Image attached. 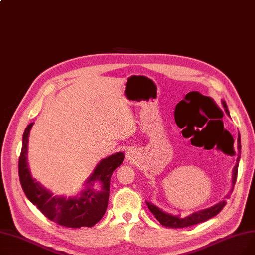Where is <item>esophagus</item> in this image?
Masks as SVG:
<instances>
[{"mask_svg":"<svg viewBox=\"0 0 255 255\" xmlns=\"http://www.w3.org/2000/svg\"><path fill=\"white\" fill-rule=\"evenodd\" d=\"M126 158H127V160H130V161H132V160H134V158H135V153H134V151L128 150V151L126 152Z\"/></svg>","mask_w":255,"mask_h":255,"instance_id":"34e87169","label":"esophagus"}]
</instances>
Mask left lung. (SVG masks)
Returning <instances> with one entry per match:
<instances>
[{
  "mask_svg": "<svg viewBox=\"0 0 255 255\" xmlns=\"http://www.w3.org/2000/svg\"><path fill=\"white\" fill-rule=\"evenodd\" d=\"M221 104L223 106V109L225 111V113L227 114V116H230V112L229 109H227V105L225 103V101L223 99H221ZM237 149H238V158H237V163L233 169V175H232V188L225 196V199L221 200V202L217 203L216 205H214L212 207H209L207 209H203L199 211H195L192 214L188 216L182 217L180 214H177V215H173V214L167 213L164 210L160 209L159 207H157L156 205H154L151 202H145L146 206H148L149 210L151 211V213L155 216V218L161 223L163 226L166 227H172V229H180V227H187L190 225H194L200 222H204L208 219H211L212 217L216 216L217 214L224 208L225 204H226V199L230 198V195L234 189V186L236 184V180H237V173H238V166H239V161H240V157H241V137L240 134H238V141H237Z\"/></svg>",
  "mask_w": 255,
  "mask_h": 255,
  "instance_id": "left-lung-1",
  "label": "left lung"
}]
</instances>
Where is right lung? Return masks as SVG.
Returning a JSON list of instances; mask_svg holds the SVG:
<instances>
[{
  "mask_svg": "<svg viewBox=\"0 0 255 255\" xmlns=\"http://www.w3.org/2000/svg\"><path fill=\"white\" fill-rule=\"evenodd\" d=\"M33 124L28 125L23 132L18 162L19 180L25 196L45 217L60 225L72 229L94 226L106 212L111 178L115 169L122 164L124 154L117 152L100 160L91 176L83 184V189L76 195H55L33 178L29 167L28 144Z\"/></svg>",
  "mask_w": 255,
  "mask_h": 255,
  "instance_id": "add662e5",
  "label": "right lung"
}]
</instances>
